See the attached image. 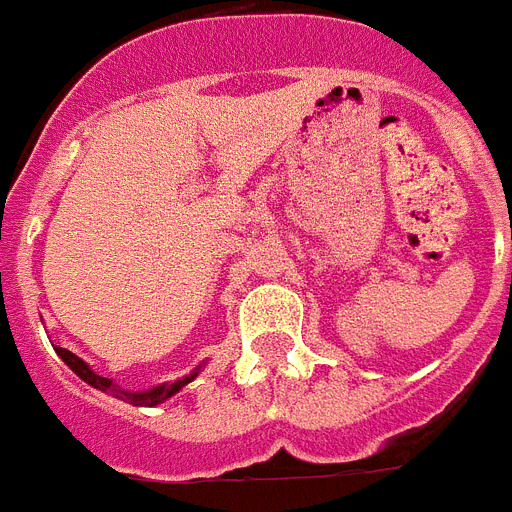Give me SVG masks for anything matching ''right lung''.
I'll list each match as a JSON object with an SVG mask.
<instances>
[{"mask_svg":"<svg viewBox=\"0 0 512 512\" xmlns=\"http://www.w3.org/2000/svg\"><path fill=\"white\" fill-rule=\"evenodd\" d=\"M56 352H59L61 360L67 362V365H69V368L74 370V373L80 375L82 381L90 383V386H95V388H100V391H108V393H111V396H116V399L129 401V404H134V406H157V404H163V401H165V399H170V396H173V393L181 391V388L186 386V383L194 381L196 373H199V368H196L194 373L186 375V378H181V381L163 383V386H155V388H150V391L131 393V391H124V388H121V386H116V383H113L111 378H103V375L93 373V370L87 368V362H82L80 357L72 355V352H69V349L56 347Z\"/></svg>","mask_w":512,"mask_h":512,"instance_id":"1","label":"right lung"}]
</instances>
